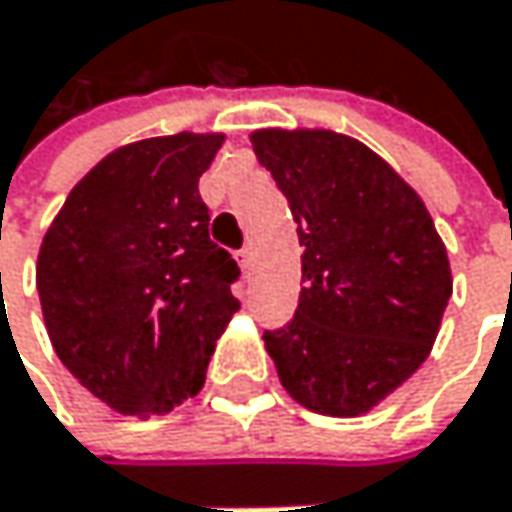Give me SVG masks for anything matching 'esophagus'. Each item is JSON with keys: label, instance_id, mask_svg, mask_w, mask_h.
<instances>
[{"label": "esophagus", "instance_id": "esophagus-1", "mask_svg": "<svg viewBox=\"0 0 512 512\" xmlns=\"http://www.w3.org/2000/svg\"><path fill=\"white\" fill-rule=\"evenodd\" d=\"M238 262H241V268H244V271H250V268H253V247H250V244L238 250Z\"/></svg>", "mask_w": 512, "mask_h": 512}]
</instances>
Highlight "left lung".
<instances>
[{"label":"left lung","instance_id":"1","mask_svg":"<svg viewBox=\"0 0 512 512\" xmlns=\"http://www.w3.org/2000/svg\"><path fill=\"white\" fill-rule=\"evenodd\" d=\"M250 141L303 247L294 318L265 330V348L306 410L368 413L436 342L451 297L445 244L416 191L348 135L262 129Z\"/></svg>","mask_w":512,"mask_h":512}]
</instances>
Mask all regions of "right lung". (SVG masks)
I'll return each instance as SVG.
<instances>
[{
    "mask_svg": "<svg viewBox=\"0 0 512 512\" xmlns=\"http://www.w3.org/2000/svg\"><path fill=\"white\" fill-rule=\"evenodd\" d=\"M224 135L114 150L70 191L37 256L58 359L123 416L194 398L238 300V265L209 235L200 176Z\"/></svg>",
    "mask_w": 512,
    "mask_h": 512,
    "instance_id": "1",
    "label": "right lung"
}]
</instances>
